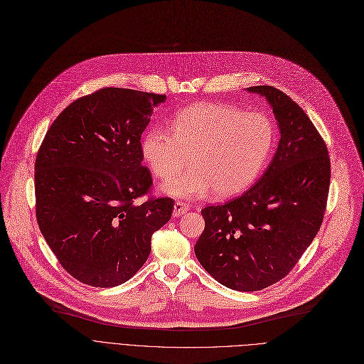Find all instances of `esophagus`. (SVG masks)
I'll return each instance as SVG.
<instances>
[{
    "instance_id": "obj_1",
    "label": "esophagus",
    "mask_w": 364,
    "mask_h": 364,
    "mask_svg": "<svg viewBox=\"0 0 364 364\" xmlns=\"http://www.w3.org/2000/svg\"><path fill=\"white\" fill-rule=\"evenodd\" d=\"M189 211V205L185 204V203H181V201H176L175 203V207H173V217H181L185 213Z\"/></svg>"
}]
</instances>
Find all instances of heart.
Listing matches in <instances>:
<instances>
[{
    "label": "heart",
    "instance_id": "heart-1",
    "mask_svg": "<svg viewBox=\"0 0 364 364\" xmlns=\"http://www.w3.org/2000/svg\"><path fill=\"white\" fill-rule=\"evenodd\" d=\"M172 130L150 128L141 154L160 179L171 178L191 156L192 170L161 185L164 193L182 200L246 191L264 172L275 144V127L267 115L213 102L176 112Z\"/></svg>",
    "mask_w": 364,
    "mask_h": 364
}]
</instances>
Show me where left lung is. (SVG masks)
Here are the masks:
<instances>
[{
	"label": "left lung",
	"instance_id": "obj_1",
	"mask_svg": "<svg viewBox=\"0 0 364 364\" xmlns=\"http://www.w3.org/2000/svg\"><path fill=\"white\" fill-rule=\"evenodd\" d=\"M246 90L271 106L279 129L277 151L252 188L201 211L205 229L195 255L220 284L257 291L284 278L315 239L331 163L322 136L294 100L271 86Z\"/></svg>",
	"mask_w": 364,
	"mask_h": 364
}]
</instances>
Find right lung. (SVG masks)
Returning a JSON list of instances; mask_svg holds the SVG:
<instances>
[{
    "label": "right lung",
    "instance_id": "obj_1",
    "mask_svg": "<svg viewBox=\"0 0 364 364\" xmlns=\"http://www.w3.org/2000/svg\"><path fill=\"white\" fill-rule=\"evenodd\" d=\"M166 96L106 87L77 99L49 127L35 163L36 218L60 264L78 282L115 287L135 275L171 198L135 204L151 175L141 135Z\"/></svg>",
    "mask_w": 364,
    "mask_h": 364
}]
</instances>
